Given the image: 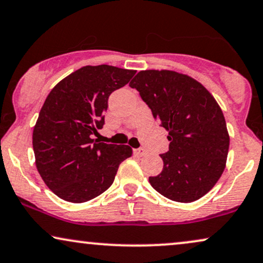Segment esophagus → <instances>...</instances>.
I'll list each match as a JSON object with an SVG mask.
<instances>
[{
    "mask_svg": "<svg viewBox=\"0 0 263 263\" xmlns=\"http://www.w3.org/2000/svg\"><path fill=\"white\" fill-rule=\"evenodd\" d=\"M134 153H135V155H137V156H143V155H145V153L147 152H145L143 148H139V149H135Z\"/></svg>",
    "mask_w": 263,
    "mask_h": 263,
    "instance_id": "obj_1",
    "label": "esophagus"
}]
</instances>
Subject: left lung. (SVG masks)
<instances>
[{
	"label": "left lung",
	"instance_id": "left-lung-1",
	"mask_svg": "<svg viewBox=\"0 0 263 263\" xmlns=\"http://www.w3.org/2000/svg\"><path fill=\"white\" fill-rule=\"evenodd\" d=\"M168 131L161 174L149 177L156 192L178 202L204 197L223 174L229 135L214 96L191 76L172 70H142L129 82Z\"/></svg>",
	"mask_w": 263,
	"mask_h": 263
}]
</instances>
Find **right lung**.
<instances>
[{"mask_svg":"<svg viewBox=\"0 0 263 263\" xmlns=\"http://www.w3.org/2000/svg\"><path fill=\"white\" fill-rule=\"evenodd\" d=\"M136 70L107 64L82 66L59 81L43 103L32 132L35 164L46 185L69 202L98 197L132 155L126 144L95 142L104 125L108 98Z\"/></svg>","mask_w":263,"mask_h":263,"instance_id":"1","label":"right lung"}]
</instances>
